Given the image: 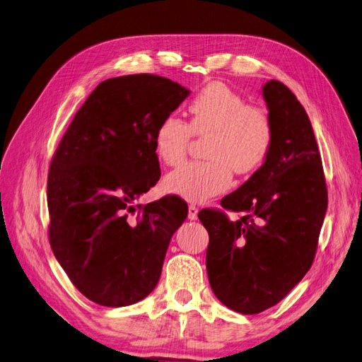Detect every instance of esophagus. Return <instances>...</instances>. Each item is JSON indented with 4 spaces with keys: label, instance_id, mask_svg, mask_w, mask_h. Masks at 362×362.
<instances>
[{
    "label": "esophagus",
    "instance_id": "obj_1",
    "mask_svg": "<svg viewBox=\"0 0 362 362\" xmlns=\"http://www.w3.org/2000/svg\"><path fill=\"white\" fill-rule=\"evenodd\" d=\"M189 218L190 221H196V218H198V208L194 205H189Z\"/></svg>",
    "mask_w": 362,
    "mask_h": 362
}]
</instances>
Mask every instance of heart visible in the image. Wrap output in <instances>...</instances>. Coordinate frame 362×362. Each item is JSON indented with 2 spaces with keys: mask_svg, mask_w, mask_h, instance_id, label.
I'll use <instances>...</instances> for the list:
<instances>
[{
  "mask_svg": "<svg viewBox=\"0 0 362 362\" xmlns=\"http://www.w3.org/2000/svg\"><path fill=\"white\" fill-rule=\"evenodd\" d=\"M189 124L175 115L161 119L154 149L169 168L187 157L192 136L206 137V161L189 163L164 180L168 192L190 202H204L225 193L233 184V170L249 175L270 156L275 128L266 108L247 104L246 98L223 83H211L189 104Z\"/></svg>",
  "mask_w": 362,
  "mask_h": 362,
  "instance_id": "heart-1",
  "label": "heart"
}]
</instances>
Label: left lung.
<instances>
[{
  "label": "left lung",
  "mask_w": 362,
  "mask_h": 362,
  "mask_svg": "<svg viewBox=\"0 0 362 362\" xmlns=\"http://www.w3.org/2000/svg\"><path fill=\"white\" fill-rule=\"evenodd\" d=\"M275 128L266 163L221 205L205 208L208 281L229 310L258 314L281 302L310 270L327 208L319 146L305 108L281 81L262 86Z\"/></svg>",
  "instance_id": "left-lung-1"
}]
</instances>
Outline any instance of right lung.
<instances>
[{"instance_id":"1","label":"right lung","mask_w":362,"mask_h":362,"mask_svg":"<svg viewBox=\"0 0 362 362\" xmlns=\"http://www.w3.org/2000/svg\"><path fill=\"white\" fill-rule=\"evenodd\" d=\"M189 93L151 74L105 80L76 112L51 160L49 245L71 282L98 305L145 299L187 217L178 196L134 201L160 180L158 124Z\"/></svg>"}]
</instances>
